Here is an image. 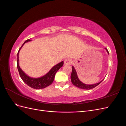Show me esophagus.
Returning a JSON list of instances; mask_svg holds the SVG:
<instances>
[{
    "mask_svg": "<svg viewBox=\"0 0 126 126\" xmlns=\"http://www.w3.org/2000/svg\"><path fill=\"white\" fill-rule=\"evenodd\" d=\"M72 63V60L71 59H66L64 61V64H66V65H70Z\"/></svg>",
    "mask_w": 126,
    "mask_h": 126,
    "instance_id": "esophagus-1",
    "label": "esophagus"
}]
</instances>
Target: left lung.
<instances>
[{
  "mask_svg": "<svg viewBox=\"0 0 126 126\" xmlns=\"http://www.w3.org/2000/svg\"><path fill=\"white\" fill-rule=\"evenodd\" d=\"M105 49H106L107 52H108V55H109V51H108L107 49L106 48H105ZM71 81L72 83V84H73L74 86H75L76 87H78V88H79L82 89L88 90V89H93V88H94L97 86L98 85H99L100 83L103 81V80L102 81H100L99 82H98L97 83H95V84H93V85H87V84H85V83H83L79 79L77 74V72H76L74 66H72V72H71Z\"/></svg>",
  "mask_w": 126,
  "mask_h": 126,
  "instance_id": "8db88e82",
  "label": "left lung"
}]
</instances>
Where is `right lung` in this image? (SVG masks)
<instances>
[{
    "label": "right lung",
    "instance_id": "right-lung-1",
    "mask_svg": "<svg viewBox=\"0 0 126 126\" xmlns=\"http://www.w3.org/2000/svg\"><path fill=\"white\" fill-rule=\"evenodd\" d=\"M29 41H31V40L28 39L26 40L24 44H22L21 47L20 48L19 50L18 54H17V68L19 73L20 76L21 78L22 79L24 82L26 83L28 86L32 88L36 89H43L45 88L48 87V86L50 85L52 82L54 81V80L55 78V76L60 68L62 67L63 64V62H60V63L57 64L56 65L53 67L50 70L47 74L44 75L43 77H41L39 78H32L29 77L27 75L25 72L22 70V69L19 67V51L23 46V45Z\"/></svg>",
    "mask_w": 126,
    "mask_h": 126
}]
</instances>
